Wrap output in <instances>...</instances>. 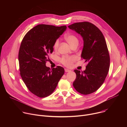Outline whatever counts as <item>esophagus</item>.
I'll return each instance as SVG.
<instances>
[{
    "mask_svg": "<svg viewBox=\"0 0 127 127\" xmlns=\"http://www.w3.org/2000/svg\"><path fill=\"white\" fill-rule=\"evenodd\" d=\"M71 70H69V69H66V68H65V71L66 72H70Z\"/></svg>",
    "mask_w": 127,
    "mask_h": 127,
    "instance_id": "1",
    "label": "esophagus"
}]
</instances>
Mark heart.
Wrapping results in <instances>:
<instances>
[{"mask_svg": "<svg viewBox=\"0 0 127 127\" xmlns=\"http://www.w3.org/2000/svg\"><path fill=\"white\" fill-rule=\"evenodd\" d=\"M65 39L67 43L72 47L74 46H77L79 43L78 39L76 36L73 34L69 33L65 35ZM59 40L57 39L54 43V49L55 50H57L59 45ZM75 60V57L71 56H65L61 59V62L65 66L71 67Z\"/></svg>", "mask_w": 127, "mask_h": 127, "instance_id": "1", "label": "heart"}]
</instances>
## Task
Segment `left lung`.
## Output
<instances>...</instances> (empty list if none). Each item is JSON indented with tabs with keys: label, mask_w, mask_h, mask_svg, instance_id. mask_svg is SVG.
Wrapping results in <instances>:
<instances>
[{
	"label": "left lung",
	"mask_w": 127,
	"mask_h": 127,
	"mask_svg": "<svg viewBox=\"0 0 127 127\" xmlns=\"http://www.w3.org/2000/svg\"><path fill=\"white\" fill-rule=\"evenodd\" d=\"M68 28L82 37L81 57L88 63L84 71L74 70L76 77L73 85L80 94L89 95L101 86L109 70L110 58L106 43L101 32L91 23H76Z\"/></svg>",
	"instance_id": "left-lung-1"
}]
</instances>
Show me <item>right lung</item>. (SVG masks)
<instances>
[{
  "label": "right lung",
  "mask_w": 127,
  "mask_h": 127,
  "mask_svg": "<svg viewBox=\"0 0 127 127\" xmlns=\"http://www.w3.org/2000/svg\"><path fill=\"white\" fill-rule=\"evenodd\" d=\"M66 26L39 25L25 35L19 52L20 74L30 91L45 97L55 90L64 73L61 66L50 69L46 66L49 53H52L56 40L64 32Z\"/></svg>",
  "instance_id": "right-lung-1"
}]
</instances>
